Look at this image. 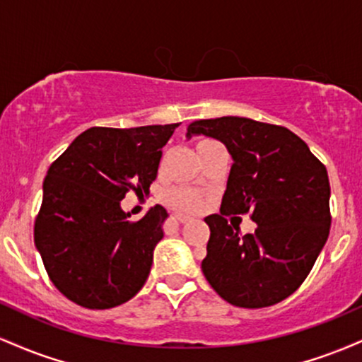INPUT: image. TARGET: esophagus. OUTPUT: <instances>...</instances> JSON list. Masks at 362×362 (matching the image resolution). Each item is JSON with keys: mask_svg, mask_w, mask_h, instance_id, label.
Instances as JSON below:
<instances>
[{"mask_svg": "<svg viewBox=\"0 0 362 362\" xmlns=\"http://www.w3.org/2000/svg\"><path fill=\"white\" fill-rule=\"evenodd\" d=\"M175 219H177V221H180V223H189L192 218H190V216H187V214L177 213V214H175Z\"/></svg>", "mask_w": 362, "mask_h": 362, "instance_id": "esophagus-1", "label": "esophagus"}]
</instances>
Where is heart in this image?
<instances>
[{"label": "heart", "instance_id": "heart-1", "mask_svg": "<svg viewBox=\"0 0 362 362\" xmlns=\"http://www.w3.org/2000/svg\"><path fill=\"white\" fill-rule=\"evenodd\" d=\"M207 143V141H201L197 146ZM163 202L170 207L182 211H195L201 206V194L197 190L189 189V187H172L163 192Z\"/></svg>", "mask_w": 362, "mask_h": 362}]
</instances>
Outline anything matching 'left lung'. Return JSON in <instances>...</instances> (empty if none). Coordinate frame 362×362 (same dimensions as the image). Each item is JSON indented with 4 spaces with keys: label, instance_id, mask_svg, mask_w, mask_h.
Segmentation results:
<instances>
[{
    "label": "left lung",
    "instance_id": "left-lung-1",
    "mask_svg": "<svg viewBox=\"0 0 362 362\" xmlns=\"http://www.w3.org/2000/svg\"><path fill=\"white\" fill-rule=\"evenodd\" d=\"M201 134L221 141L233 158L221 213L204 219L211 236L202 272L231 305H276L300 288L328 238L327 168L282 126L228 115L189 124L187 139ZM245 212L257 228L242 237L223 216Z\"/></svg>",
    "mask_w": 362,
    "mask_h": 362
}]
</instances>
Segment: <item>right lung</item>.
<instances>
[{"label":"right lung","instance_id":"obj_1","mask_svg":"<svg viewBox=\"0 0 362 362\" xmlns=\"http://www.w3.org/2000/svg\"><path fill=\"white\" fill-rule=\"evenodd\" d=\"M175 127H90L49 167L34 240L52 284L68 300L107 310L144 286L168 213L156 204L129 221L120 201L129 190L149 192Z\"/></svg>","mask_w":362,"mask_h":362}]
</instances>
